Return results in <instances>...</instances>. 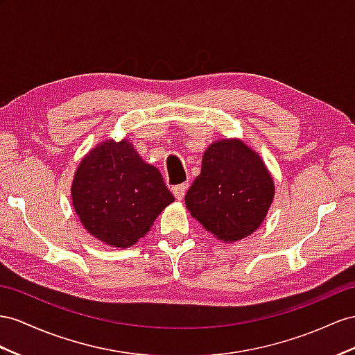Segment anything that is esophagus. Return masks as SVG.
Here are the masks:
<instances>
[{"label": "esophagus", "instance_id": "esophagus-1", "mask_svg": "<svg viewBox=\"0 0 355 355\" xmlns=\"http://www.w3.org/2000/svg\"><path fill=\"white\" fill-rule=\"evenodd\" d=\"M186 192H187V184H186V183L172 187V193H174V196L178 199V201H181V199L184 198Z\"/></svg>", "mask_w": 355, "mask_h": 355}]
</instances>
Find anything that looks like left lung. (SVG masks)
Listing matches in <instances>:
<instances>
[{
    "instance_id": "8db88e82",
    "label": "left lung",
    "mask_w": 355,
    "mask_h": 355,
    "mask_svg": "<svg viewBox=\"0 0 355 355\" xmlns=\"http://www.w3.org/2000/svg\"><path fill=\"white\" fill-rule=\"evenodd\" d=\"M275 181L259 154L237 138L208 145L201 174L184 196L187 210L217 240L249 237L264 222Z\"/></svg>"
}]
</instances>
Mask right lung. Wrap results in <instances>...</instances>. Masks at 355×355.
Returning <instances> with one entry per match:
<instances>
[{
  "label": "right lung",
  "mask_w": 355,
  "mask_h": 355,
  "mask_svg": "<svg viewBox=\"0 0 355 355\" xmlns=\"http://www.w3.org/2000/svg\"><path fill=\"white\" fill-rule=\"evenodd\" d=\"M70 193L84 228L118 249L135 246L175 201L159 169L144 162L125 138L91 148L76 168Z\"/></svg>",
  "instance_id": "right-lung-1"
}]
</instances>
